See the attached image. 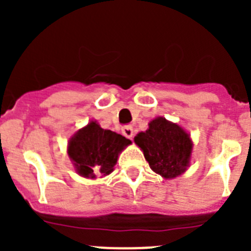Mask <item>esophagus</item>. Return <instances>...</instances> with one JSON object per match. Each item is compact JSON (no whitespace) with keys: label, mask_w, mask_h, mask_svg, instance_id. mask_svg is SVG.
<instances>
[{"label":"esophagus","mask_w":251,"mask_h":251,"mask_svg":"<svg viewBox=\"0 0 251 251\" xmlns=\"http://www.w3.org/2000/svg\"><path fill=\"white\" fill-rule=\"evenodd\" d=\"M122 133H123L124 136L127 137V138H132L134 130H133L132 126H124V127L122 128Z\"/></svg>","instance_id":"obj_1"}]
</instances>
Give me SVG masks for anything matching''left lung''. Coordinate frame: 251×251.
Listing matches in <instances>:
<instances>
[{"instance_id": "8db88e82", "label": "left lung", "mask_w": 251, "mask_h": 251, "mask_svg": "<svg viewBox=\"0 0 251 251\" xmlns=\"http://www.w3.org/2000/svg\"><path fill=\"white\" fill-rule=\"evenodd\" d=\"M134 142L143 150L150 167L165 178L177 177L188 166L191 139L179 126L165 118L151 122L150 128L137 134Z\"/></svg>"}]
</instances>
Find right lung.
I'll return each instance as SVG.
<instances>
[{
    "label": "right lung",
    "mask_w": 251,
    "mask_h": 251,
    "mask_svg": "<svg viewBox=\"0 0 251 251\" xmlns=\"http://www.w3.org/2000/svg\"><path fill=\"white\" fill-rule=\"evenodd\" d=\"M129 143L126 137L92 122L70 139L68 153L81 176L94 178L97 175H109L119 152Z\"/></svg>",
    "instance_id": "right-lung-1"
}]
</instances>
